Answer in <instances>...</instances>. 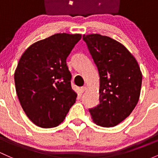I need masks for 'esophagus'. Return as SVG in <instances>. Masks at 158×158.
Masks as SVG:
<instances>
[{
	"mask_svg": "<svg viewBox=\"0 0 158 158\" xmlns=\"http://www.w3.org/2000/svg\"><path fill=\"white\" fill-rule=\"evenodd\" d=\"M86 89V86H82V87L81 88V93L85 92Z\"/></svg>",
	"mask_w": 158,
	"mask_h": 158,
	"instance_id": "34e87169",
	"label": "esophagus"
}]
</instances>
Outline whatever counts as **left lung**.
I'll list each match as a JSON object with an SVG mask.
<instances>
[{
    "mask_svg": "<svg viewBox=\"0 0 158 158\" xmlns=\"http://www.w3.org/2000/svg\"><path fill=\"white\" fill-rule=\"evenodd\" d=\"M99 74V104L89 108L93 121L114 127L131 114L138 103L142 75L133 56L123 44L98 34L84 35Z\"/></svg>",
    "mask_w": 158,
    "mask_h": 158,
    "instance_id": "left-lung-1",
    "label": "left lung"
}]
</instances>
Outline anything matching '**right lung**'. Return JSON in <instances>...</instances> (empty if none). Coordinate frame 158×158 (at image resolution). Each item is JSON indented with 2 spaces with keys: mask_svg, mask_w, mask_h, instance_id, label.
<instances>
[{
  "mask_svg": "<svg viewBox=\"0 0 158 158\" xmlns=\"http://www.w3.org/2000/svg\"><path fill=\"white\" fill-rule=\"evenodd\" d=\"M81 38L79 34H56L30 46L19 59L14 74L16 94L37 126L57 127L75 102L66 59Z\"/></svg>",
  "mask_w": 158,
  "mask_h": 158,
  "instance_id": "1",
  "label": "right lung"
}]
</instances>
